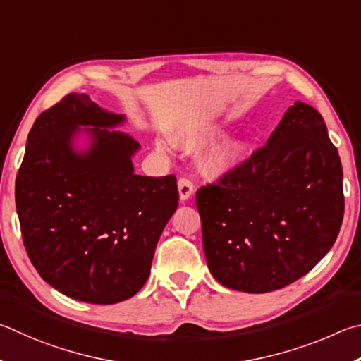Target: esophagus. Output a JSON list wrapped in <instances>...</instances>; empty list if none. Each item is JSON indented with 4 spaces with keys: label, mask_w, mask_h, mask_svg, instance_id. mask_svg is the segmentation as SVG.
I'll return each mask as SVG.
<instances>
[{
    "label": "esophagus",
    "mask_w": 361,
    "mask_h": 361,
    "mask_svg": "<svg viewBox=\"0 0 361 361\" xmlns=\"http://www.w3.org/2000/svg\"><path fill=\"white\" fill-rule=\"evenodd\" d=\"M179 197H180V200H187L188 197H190V190H188V188H185V187L179 185Z\"/></svg>",
    "instance_id": "34e87169"
}]
</instances>
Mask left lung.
<instances>
[{
  "label": "left lung",
  "instance_id": "1",
  "mask_svg": "<svg viewBox=\"0 0 361 361\" xmlns=\"http://www.w3.org/2000/svg\"><path fill=\"white\" fill-rule=\"evenodd\" d=\"M122 122L88 94H66L36 118L16 177L33 267L63 295L93 305H116L144 287L158 238L179 204L174 174H133L137 141L107 131ZM80 124L93 126L95 137L84 156L71 147Z\"/></svg>",
  "mask_w": 361,
  "mask_h": 361
}]
</instances>
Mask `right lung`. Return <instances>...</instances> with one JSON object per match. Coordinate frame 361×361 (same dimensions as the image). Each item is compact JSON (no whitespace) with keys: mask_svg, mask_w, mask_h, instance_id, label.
<instances>
[{"mask_svg":"<svg viewBox=\"0 0 361 361\" xmlns=\"http://www.w3.org/2000/svg\"><path fill=\"white\" fill-rule=\"evenodd\" d=\"M207 267L224 287L274 292L333 247L343 166L324 117L296 101L262 147L197 190Z\"/></svg>","mask_w":361,"mask_h":361,"instance_id":"right-lung-1","label":"right lung"}]
</instances>
